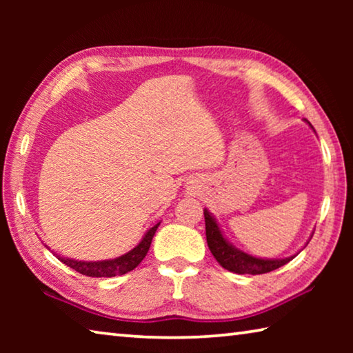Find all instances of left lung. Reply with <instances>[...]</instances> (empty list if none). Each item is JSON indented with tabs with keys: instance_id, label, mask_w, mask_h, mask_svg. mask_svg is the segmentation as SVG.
Returning <instances> with one entry per match:
<instances>
[{
	"instance_id": "left-lung-1",
	"label": "left lung",
	"mask_w": 353,
	"mask_h": 353,
	"mask_svg": "<svg viewBox=\"0 0 353 353\" xmlns=\"http://www.w3.org/2000/svg\"><path fill=\"white\" fill-rule=\"evenodd\" d=\"M310 126H312V124H310ZM204 218L208 249H210V252L213 254L219 265L230 272L252 274V276H256V274H266L286 265V263L291 261L299 252H301V250H299L296 255L286 256V259H260V256H254L248 252H243V250L227 241V238L219 229L216 219H214L213 214L208 212L207 208H204Z\"/></svg>"
}]
</instances>
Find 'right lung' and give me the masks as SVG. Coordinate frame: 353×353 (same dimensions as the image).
<instances>
[{"label": "right lung", "instance_id": "1", "mask_svg": "<svg viewBox=\"0 0 353 353\" xmlns=\"http://www.w3.org/2000/svg\"><path fill=\"white\" fill-rule=\"evenodd\" d=\"M159 225L160 223L152 225L134 249H130L128 254H124L121 256H117V259L101 260V261H81L74 259H65V256H61V255H56V256L63 263V265L73 268L74 271L83 274V276H88V277L123 276V274L135 270V268L141 263V260L145 259L149 250V246H151L152 238L155 235V230H157Z\"/></svg>", "mask_w": 353, "mask_h": 353}]
</instances>
